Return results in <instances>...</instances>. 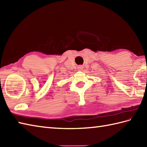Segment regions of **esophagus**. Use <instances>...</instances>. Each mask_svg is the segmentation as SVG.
Instances as JSON below:
<instances>
[{"label":"esophagus","mask_w":147,"mask_h":147,"mask_svg":"<svg viewBox=\"0 0 147 147\" xmlns=\"http://www.w3.org/2000/svg\"><path fill=\"white\" fill-rule=\"evenodd\" d=\"M78 69L79 71H82L83 69L82 65H80V66H78Z\"/></svg>","instance_id":"esophagus-1"}]
</instances>
